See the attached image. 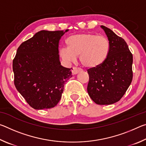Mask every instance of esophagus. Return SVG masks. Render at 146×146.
Here are the masks:
<instances>
[{
    "instance_id": "1",
    "label": "esophagus",
    "mask_w": 146,
    "mask_h": 146,
    "mask_svg": "<svg viewBox=\"0 0 146 146\" xmlns=\"http://www.w3.org/2000/svg\"><path fill=\"white\" fill-rule=\"evenodd\" d=\"M81 71H82V69L74 67L72 69V73H73V75H76V74L78 73L79 72H80Z\"/></svg>"
}]
</instances>
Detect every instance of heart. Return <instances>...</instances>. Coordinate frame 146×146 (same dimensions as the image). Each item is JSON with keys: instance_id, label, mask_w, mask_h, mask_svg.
<instances>
[{"instance_id": "obj_1", "label": "heart", "mask_w": 146, "mask_h": 146, "mask_svg": "<svg viewBox=\"0 0 146 146\" xmlns=\"http://www.w3.org/2000/svg\"><path fill=\"white\" fill-rule=\"evenodd\" d=\"M68 47H62L59 53L66 62H74L79 56L81 64L86 68L100 66L108 58L110 43L107 37L91 33H78L67 39Z\"/></svg>"}]
</instances>
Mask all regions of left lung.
Listing matches in <instances>:
<instances>
[{
    "mask_svg": "<svg viewBox=\"0 0 146 146\" xmlns=\"http://www.w3.org/2000/svg\"><path fill=\"white\" fill-rule=\"evenodd\" d=\"M110 43L108 58L98 67L88 70V92L94 102L110 105L119 101L131 83L133 55L127 43L112 30L101 26Z\"/></svg>",
    "mask_w": 146,
    "mask_h": 146,
    "instance_id": "obj_1",
    "label": "left lung"
}]
</instances>
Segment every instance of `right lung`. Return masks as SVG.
<instances>
[{
	"instance_id": "obj_1",
	"label": "right lung",
	"mask_w": 146,
	"mask_h": 146,
	"mask_svg": "<svg viewBox=\"0 0 146 146\" xmlns=\"http://www.w3.org/2000/svg\"><path fill=\"white\" fill-rule=\"evenodd\" d=\"M65 31L42 30L22 43L13 60L14 84L31 108L55 107L72 75L61 65L58 43Z\"/></svg>"
}]
</instances>
